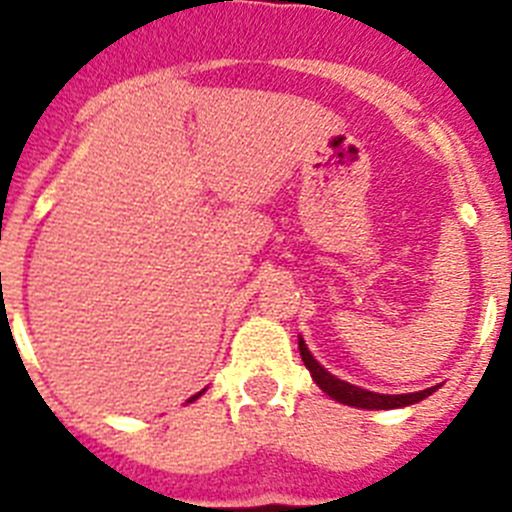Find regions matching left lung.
<instances>
[{
	"label": "left lung",
	"mask_w": 512,
	"mask_h": 512,
	"mask_svg": "<svg viewBox=\"0 0 512 512\" xmlns=\"http://www.w3.org/2000/svg\"><path fill=\"white\" fill-rule=\"evenodd\" d=\"M300 356L305 361V366L310 369L312 379L318 382V387L323 392H328L333 400L343 402V405H351V408H364V410H392V408H405V405H413V402L425 400L428 395L436 392V387H428V390L413 392V395H379V392L361 390V387H354V384L343 382V379H336L333 374H328L318 361L312 359V354L307 351L305 341L300 338Z\"/></svg>",
	"instance_id": "1"
}]
</instances>
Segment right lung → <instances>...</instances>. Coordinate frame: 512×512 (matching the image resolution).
<instances>
[{"label": "right lung", "instance_id": "right-lung-1", "mask_svg": "<svg viewBox=\"0 0 512 512\" xmlns=\"http://www.w3.org/2000/svg\"><path fill=\"white\" fill-rule=\"evenodd\" d=\"M197 397H200V395H194V397H192V400H197ZM192 400H189V402H192Z\"/></svg>", "mask_w": 512, "mask_h": 512}]
</instances>
